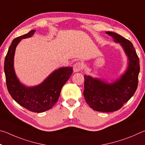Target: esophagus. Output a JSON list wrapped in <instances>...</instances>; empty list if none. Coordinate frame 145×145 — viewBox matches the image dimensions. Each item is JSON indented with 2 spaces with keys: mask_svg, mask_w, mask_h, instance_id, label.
Returning a JSON list of instances; mask_svg holds the SVG:
<instances>
[{
  "mask_svg": "<svg viewBox=\"0 0 145 145\" xmlns=\"http://www.w3.org/2000/svg\"><path fill=\"white\" fill-rule=\"evenodd\" d=\"M83 68V64L81 62H77L73 65V71L74 72H80Z\"/></svg>",
  "mask_w": 145,
  "mask_h": 145,
  "instance_id": "esophagus-1",
  "label": "esophagus"
}]
</instances>
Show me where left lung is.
Returning a JSON list of instances; mask_svg holds the SVG:
<instances>
[{
    "mask_svg": "<svg viewBox=\"0 0 145 145\" xmlns=\"http://www.w3.org/2000/svg\"><path fill=\"white\" fill-rule=\"evenodd\" d=\"M120 43L128 57V67L119 79L108 84L104 80L84 75V99L96 111L109 112L119 110L136 92L140 70L139 59L132 43L113 32H106Z\"/></svg>",
    "mask_w": 145,
    "mask_h": 145,
    "instance_id": "8db88e82",
    "label": "left lung"
}]
</instances>
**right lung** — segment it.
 <instances>
[{
  "instance_id": "obj_1",
  "label": "right lung",
  "mask_w": 145,
  "mask_h": 145,
  "mask_svg": "<svg viewBox=\"0 0 145 145\" xmlns=\"http://www.w3.org/2000/svg\"><path fill=\"white\" fill-rule=\"evenodd\" d=\"M35 30L14 39L4 61V72L8 90L11 97L22 106L34 112L50 109L59 97L61 89L73 73L72 67H63L55 70L36 86L26 87L20 82L13 67L15 49L21 40L30 38Z\"/></svg>"
}]
</instances>
